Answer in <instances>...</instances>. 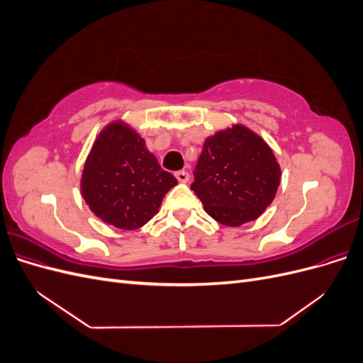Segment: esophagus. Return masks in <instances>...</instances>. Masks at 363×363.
Returning a JSON list of instances; mask_svg holds the SVG:
<instances>
[{
    "instance_id": "esophagus-1",
    "label": "esophagus",
    "mask_w": 363,
    "mask_h": 363,
    "mask_svg": "<svg viewBox=\"0 0 363 363\" xmlns=\"http://www.w3.org/2000/svg\"><path fill=\"white\" fill-rule=\"evenodd\" d=\"M175 179H177L180 183H188L189 182V174L186 171H177V172H175Z\"/></svg>"
}]
</instances>
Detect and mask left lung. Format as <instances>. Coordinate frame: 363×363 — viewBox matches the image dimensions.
<instances>
[{"mask_svg": "<svg viewBox=\"0 0 363 363\" xmlns=\"http://www.w3.org/2000/svg\"><path fill=\"white\" fill-rule=\"evenodd\" d=\"M191 189L204 211L227 227L256 221L277 194L281 168L265 139L232 124L206 138Z\"/></svg>", "mask_w": 363, "mask_h": 363, "instance_id": "1", "label": "left lung"}]
</instances>
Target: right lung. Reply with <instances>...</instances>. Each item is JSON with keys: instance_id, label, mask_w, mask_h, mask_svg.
<instances>
[{"instance_id": "1", "label": "right lung", "mask_w": 363, "mask_h": 363, "mask_svg": "<svg viewBox=\"0 0 363 363\" xmlns=\"http://www.w3.org/2000/svg\"><path fill=\"white\" fill-rule=\"evenodd\" d=\"M177 184L163 171L145 140L124 119L108 123L86 157L80 192L107 225L135 230L157 215L163 196Z\"/></svg>"}]
</instances>
